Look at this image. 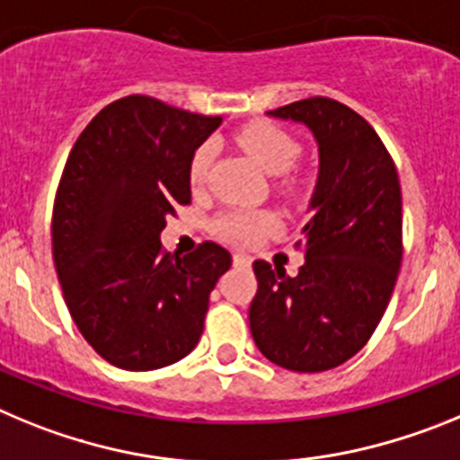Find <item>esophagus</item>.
Segmentation results:
<instances>
[{
  "label": "esophagus",
  "instance_id": "1",
  "mask_svg": "<svg viewBox=\"0 0 460 460\" xmlns=\"http://www.w3.org/2000/svg\"><path fill=\"white\" fill-rule=\"evenodd\" d=\"M234 266L235 268H250L252 266V256L243 254V252H235V254H234Z\"/></svg>",
  "mask_w": 460,
  "mask_h": 460
}]
</instances>
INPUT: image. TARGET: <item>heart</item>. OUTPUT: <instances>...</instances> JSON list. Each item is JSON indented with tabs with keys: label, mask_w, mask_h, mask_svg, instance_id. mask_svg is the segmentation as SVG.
<instances>
[{
	"label": "heart",
	"mask_w": 460,
	"mask_h": 460,
	"mask_svg": "<svg viewBox=\"0 0 460 460\" xmlns=\"http://www.w3.org/2000/svg\"><path fill=\"white\" fill-rule=\"evenodd\" d=\"M235 142L270 176L288 172L300 158L302 151L300 142L293 137L291 132L270 121L247 123L235 132ZM210 163H213V146L201 144L190 160V183L194 188H201L206 183ZM305 185H307V181L302 176H287L279 183V188L288 194H300ZM213 231L231 245H256L259 240L279 231V217L266 208H231L215 217Z\"/></svg>",
	"instance_id": "1"
}]
</instances>
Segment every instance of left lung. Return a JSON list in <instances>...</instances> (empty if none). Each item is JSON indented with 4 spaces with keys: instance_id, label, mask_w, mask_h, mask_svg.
I'll list each match as a JSON object with an SVG mask.
<instances>
[{
    "instance_id": "8db88e82",
    "label": "left lung",
    "mask_w": 460,
    "mask_h": 460,
    "mask_svg": "<svg viewBox=\"0 0 460 460\" xmlns=\"http://www.w3.org/2000/svg\"><path fill=\"white\" fill-rule=\"evenodd\" d=\"M268 114L314 132L321 169L297 275L254 261L250 330L270 362L316 374L359 353L390 305L403 256L399 173L378 132L343 102L314 96Z\"/></svg>"
}]
</instances>
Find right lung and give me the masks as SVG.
<instances>
[{"label":"right lung","mask_w":460,"mask_h":460,"mask_svg":"<svg viewBox=\"0 0 460 460\" xmlns=\"http://www.w3.org/2000/svg\"><path fill=\"white\" fill-rule=\"evenodd\" d=\"M222 117L126 96L91 119L66 160L52 210V256L66 307L119 369L151 371L199 343L208 297L231 268L217 243L163 250L160 231L190 204L192 153Z\"/></svg>","instance_id":"1"}]
</instances>
